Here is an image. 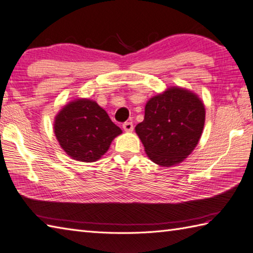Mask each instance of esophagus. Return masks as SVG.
Returning a JSON list of instances; mask_svg holds the SVG:
<instances>
[{"label": "esophagus", "mask_w": 253, "mask_h": 253, "mask_svg": "<svg viewBox=\"0 0 253 253\" xmlns=\"http://www.w3.org/2000/svg\"><path fill=\"white\" fill-rule=\"evenodd\" d=\"M123 128L125 131L130 132L133 130V124L131 122H125L123 124Z\"/></svg>", "instance_id": "34e87169"}]
</instances>
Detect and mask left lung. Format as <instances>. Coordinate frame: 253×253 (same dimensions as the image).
I'll list each match as a JSON object with an SVG mask.
<instances>
[{"label": "left lung", "mask_w": 253, "mask_h": 253, "mask_svg": "<svg viewBox=\"0 0 253 253\" xmlns=\"http://www.w3.org/2000/svg\"><path fill=\"white\" fill-rule=\"evenodd\" d=\"M206 120L198 96L182 88H169L148 101L144 120L136 132L150 160L162 166L180 163L196 148Z\"/></svg>", "instance_id": "1"}]
</instances>
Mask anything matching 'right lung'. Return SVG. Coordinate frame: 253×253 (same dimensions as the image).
Instances as JSON below:
<instances>
[{
  "instance_id": "right-lung-1",
  "label": "right lung",
  "mask_w": 253,
  "mask_h": 253,
  "mask_svg": "<svg viewBox=\"0 0 253 253\" xmlns=\"http://www.w3.org/2000/svg\"><path fill=\"white\" fill-rule=\"evenodd\" d=\"M54 132L69 157L94 162L109 150L122 129L94 101L79 99L64 106L56 115Z\"/></svg>"
}]
</instances>
